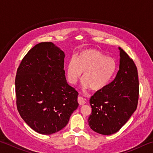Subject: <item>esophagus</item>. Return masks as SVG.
<instances>
[{
  "label": "esophagus",
  "mask_w": 153,
  "mask_h": 153,
  "mask_svg": "<svg viewBox=\"0 0 153 153\" xmlns=\"http://www.w3.org/2000/svg\"><path fill=\"white\" fill-rule=\"evenodd\" d=\"M77 102H78L79 105H84L86 104V101H85V100L81 97H78V98H77Z\"/></svg>",
  "instance_id": "1"
}]
</instances>
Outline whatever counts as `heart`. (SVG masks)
<instances>
[{
	"label": "heart",
	"mask_w": 153,
	"mask_h": 153,
	"mask_svg": "<svg viewBox=\"0 0 153 153\" xmlns=\"http://www.w3.org/2000/svg\"><path fill=\"white\" fill-rule=\"evenodd\" d=\"M115 69V62L112 58L105 56L98 51L86 50L81 52L67 64V78L71 84H75L84 72V86L98 92L109 84Z\"/></svg>",
	"instance_id": "obj_1"
}]
</instances>
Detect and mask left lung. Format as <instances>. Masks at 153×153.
<instances>
[{
    "mask_svg": "<svg viewBox=\"0 0 153 153\" xmlns=\"http://www.w3.org/2000/svg\"><path fill=\"white\" fill-rule=\"evenodd\" d=\"M119 49L120 69L115 78L90 99L92 113L88 118L89 126L93 131L102 135H111L120 130L138 106L137 67L128 54Z\"/></svg>",
    "mask_w": 153,
    "mask_h": 153,
    "instance_id": "left-lung-1",
    "label": "left lung"
}]
</instances>
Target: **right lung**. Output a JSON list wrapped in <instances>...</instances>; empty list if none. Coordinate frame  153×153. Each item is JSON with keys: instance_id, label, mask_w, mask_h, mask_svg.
Instances as JSON below:
<instances>
[{"instance_id": "obj_1", "label": "right lung", "mask_w": 153, "mask_h": 153, "mask_svg": "<svg viewBox=\"0 0 153 153\" xmlns=\"http://www.w3.org/2000/svg\"><path fill=\"white\" fill-rule=\"evenodd\" d=\"M65 54L51 42L33 46L23 58L15 77L17 108L36 132L50 135L66 126L78 107V96L67 84Z\"/></svg>"}]
</instances>
